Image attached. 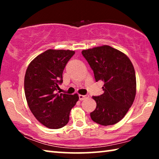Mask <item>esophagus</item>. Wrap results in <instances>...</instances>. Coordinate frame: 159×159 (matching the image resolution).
Here are the masks:
<instances>
[{"instance_id": "1", "label": "esophagus", "mask_w": 159, "mask_h": 159, "mask_svg": "<svg viewBox=\"0 0 159 159\" xmlns=\"http://www.w3.org/2000/svg\"><path fill=\"white\" fill-rule=\"evenodd\" d=\"M79 99L80 101H82V100H83V99H85V98H89V95H79Z\"/></svg>"}]
</instances>
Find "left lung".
Returning <instances> with one entry per match:
<instances>
[{"label": "left lung", "mask_w": 159, "mask_h": 159, "mask_svg": "<svg viewBox=\"0 0 159 159\" xmlns=\"http://www.w3.org/2000/svg\"><path fill=\"white\" fill-rule=\"evenodd\" d=\"M82 55L93 69L96 81L104 82V93L93 97L97 107L90 117L102 125L116 124L125 116L135 98L133 64L124 53L109 45L84 50Z\"/></svg>", "instance_id": "1"}]
</instances>
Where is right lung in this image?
<instances>
[{"label":"right lung","instance_id":"obj_1","mask_svg":"<svg viewBox=\"0 0 159 159\" xmlns=\"http://www.w3.org/2000/svg\"><path fill=\"white\" fill-rule=\"evenodd\" d=\"M75 54L69 50H48L29 64L25 77V92L29 109L39 121L50 129L64 127L79 95L57 93L63 82L66 64Z\"/></svg>","mask_w":159,"mask_h":159}]
</instances>
